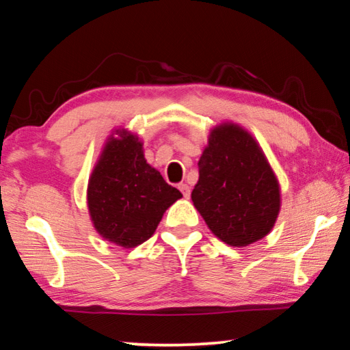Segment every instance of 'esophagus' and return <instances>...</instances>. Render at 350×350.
Here are the masks:
<instances>
[{
  "label": "esophagus",
  "mask_w": 350,
  "mask_h": 350,
  "mask_svg": "<svg viewBox=\"0 0 350 350\" xmlns=\"http://www.w3.org/2000/svg\"><path fill=\"white\" fill-rule=\"evenodd\" d=\"M179 189L183 194V198L188 199L189 198V187L187 185V183H179Z\"/></svg>",
  "instance_id": "1"
}]
</instances>
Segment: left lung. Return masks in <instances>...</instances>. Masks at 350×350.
<instances>
[{"instance_id":"8db88e82","label":"left lung","mask_w":350,"mask_h":350,"mask_svg":"<svg viewBox=\"0 0 350 350\" xmlns=\"http://www.w3.org/2000/svg\"><path fill=\"white\" fill-rule=\"evenodd\" d=\"M198 165L191 200L217 239L247 247L271 232L281 210L280 180L245 128L213 126Z\"/></svg>"}]
</instances>
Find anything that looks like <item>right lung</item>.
I'll return each mask as SVG.
<instances>
[{"instance_id":"add662e5","label":"right lung","mask_w":350,"mask_h":350,"mask_svg":"<svg viewBox=\"0 0 350 350\" xmlns=\"http://www.w3.org/2000/svg\"><path fill=\"white\" fill-rule=\"evenodd\" d=\"M180 198L179 189L146 162L139 135L114 129L88 180V210L96 232L118 247H137L151 238L163 213Z\"/></svg>"}]
</instances>
